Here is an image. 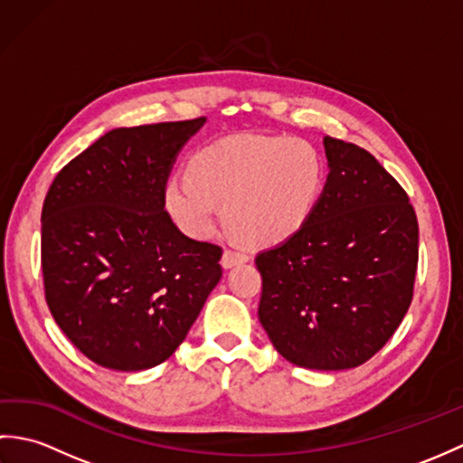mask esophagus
I'll use <instances>...</instances> for the list:
<instances>
[{"label": "esophagus", "mask_w": 463, "mask_h": 463, "mask_svg": "<svg viewBox=\"0 0 463 463\" xmlns=\"http://www.w3.org/2000/svg\"><path fill=\"white\" fill-rule=\"evenodd\" d=\"M247 260H249V257H247V254H244V252L226 249V250L222 252L221 264H222L224 269H232V267H237V264H242V262H247Z\"/></svg>", "instance_id": "esophagus-1"}]
</instances>
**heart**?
Returning <instances> with one entry per match:
<instances>
[{
    "mask_svg": "<svg viewBox=\"0 0 463 463\" xmlns=\"http://www.w3.org/2000/svg\"><path fill=\"white\" fill-rule=\"evenodd\" d=\"M326 161L312 143L239 135L196 151L189 175L165 184V206L191 237H209L224 211L229 231L249 247H274L298 234L317 211Z\"/></svg>",
    "mask_w": 463,
    "mask_h": 463,
    "instance_id": "heart-1",
    "label": "heart"
}]
</instances>
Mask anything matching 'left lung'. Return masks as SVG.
I'll list each match as a JSON object with an SVG mask.
<instances>
[{
    "label": "left lung",
    "mask_w": 463,
    "mask_h": 463,
    "mask_svg": "<svg viewBox=\"0 0 463 463\" xmlns=\"http://www.w3.org/2000/svg\"><path fill=\"white\" fill-rule=\"evenodd\" d=\"M328 179L307 226L260 252L259 320L294 366L348 370L400 326L414 294L418 219L373 156L324 137Z\"/></svg>",
    "instance_id": "8db88e82"
}]
</instances>
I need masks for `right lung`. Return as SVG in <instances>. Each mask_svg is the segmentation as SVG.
<instances>
[{
	"label": "right lung",
	"instance_id": "right-lung-1",
	"mask_svg": "<svg viewBox=\"0 0 463 463\" xmlns=\"http://www.w3.org/2000/svg\"><path fill=\"white\" fill-rule=\"evenodd\" d=\"M123 127L57 173L42 211L45 300L87 358L121 372L173 356L222 277L221 247L165 211L176 155L204 125Z\"/></svg>",
	"mask_w": 463,
	"mask_h": 463
}]
</instances>
